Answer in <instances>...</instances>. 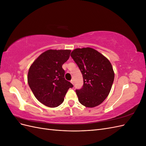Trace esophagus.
Instances as JSON below:
<instances>
[{"instance_id": "esophagus-1", "label": "esophagus", "mask_w": 146, "mask_h": 146, "mask_svg": "<svg viewBox=\"0 0 146 146\" xmlns=\"http://www.w3.org/2000/svg\"><path fill=\"white\" fill-rule=\"evenodd\" d=\"M70 82H71V83L73 85H74V80H70Z\"/></svg>"}]
</instances>
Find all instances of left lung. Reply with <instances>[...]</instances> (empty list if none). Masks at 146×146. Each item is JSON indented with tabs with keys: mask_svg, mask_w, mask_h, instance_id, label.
Returning <instances> with one entry per match:
<instances>
[{
	"mask_svg": "<svg viewBox=\"0 0 146 146\" xmlns=\"http://www.w3.org/2000/svg\"><path fill=\"white\" fill-rule=\"evenodd\" d=\"M70 56L83 75V86L76 90L79 102L88 108L99 105L108 97L114 81L111 63L91 47L75 48Z\"/></svg>",
	"mask_w": 146,
	"mask_h": 146,
	"instance_id": "obj_1",
	"label": "left lung"
}]
</instances>
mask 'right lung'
I'll list each match as a JSON object with an SVG mask.
<instances>
[{
  "mask_svg": "<svg viewBox=\"0 0 146 146\" xmlns=\"http://www.w3.org/2000/svg\"><path fill=\"white\" fill-rule=\"evenodd\" d=\"M70 50L49 49L43 52L30 66L27 81L38 100L55 108L63 102L66 92L73 85L64 78L63 64L70 56Z\"/></svg>",
  "mask_w": 146,
  "mask_h": 146,
  "instance_id": "obj_1",
  "label": "right lung"
}]
</instances>
